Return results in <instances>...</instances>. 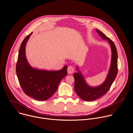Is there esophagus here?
<instances>
[{"mask_svg":"<svg viewBox=\"0 0 133 133\" xmlns=\"http://www.w3.org/2000/svg\"><path fill=\"white\" fill-rule=\"evenodd\" d=\"M74 68L73 66H69L68 67V68H67V72H68V74H72L74 72Z\"/></svg>","mask_w":133,"mask_h":133,"instance_id":"34e87169","label":"esophagus"}]
</instances>
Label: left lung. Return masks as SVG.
Instances as JSON below:
<instances>
[{
    "instance_id": "1",
    "label": "left lung",
    "mask_w": 133,
    "mask_h": 133,
    "mask_svg": "<svg viewBox=\"0 0 133 133\" xmlns=\"http://www.w3.org/2000/svg\"><path fill=\"white\" fill-rule=\"evenodd\" d=\"M99 34L104 39H107L110 44L112 50V61L110 69L105 81L101 85L91 87L88 85L83 79V76L78 71L74 74L75 79V90L78 96L85 101H94L105 95L110 89L117 74V52L113 42L105 36L102 32L96 30ZM77 70H78L77 68Z\"/></svg>"
}]
</instances>
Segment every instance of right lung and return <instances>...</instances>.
<instances>
[{
  "label": "right lung",
  "mask_w": 133,
  "mask_h": 133,
  "mask_svg": "<svg viewBox=\"0 0 133 133\" xmlns=\"http://www.w3.org/2000/svg\"><path fill=\"white\" fill-rule=\"evenodd\" d=\"M32 33L27 35L19 49L16 65V73L23 92L39 101L49 99L57 91L61 80L67 74V66L58 71L38 70L32 68L27 62L25 48Z\"/></svg>",
  "instance_id": "add662e5"
}]
</instances>
